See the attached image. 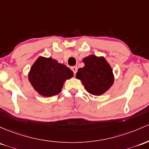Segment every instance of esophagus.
Listing matches in <instances>:
<instances>
[{
  "label": "esophagus",
  "instance_id": "34e87169",
  "mask_svg": "<svg viewBox=\"0 0 149 149\" xmlns=\"http://www.w3.org/2000/svg\"><path fill=\"white\" fill-rule=\"evenodd\" d=\"M71 68L72 71H73V73H74V75L76 74V72H77V70H78V68H77V67H76V66H72Z\"/></svg>",
  "mask_w": 149,
  "mask_h": 149
}]
</instances>
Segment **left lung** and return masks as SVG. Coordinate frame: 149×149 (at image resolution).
<instances>
[{
	"mask_svg": "<svg viewBox=\"0 0 149 149\" xmlns=\"http://www.w3.org/2000/svg\"><path fill=\"white\" fill-rule=\"evenodd\" d=\"M85 66L78 68L76 77L81 80L86 91L94 95H101L114 83L112 69L103 56L89 55L83 59Z\"/></svg>",
	"mask_w": 149,
	"mask_h": 149,
	"instance_id": "1",
	"label": "left lung"
}]
</instances>
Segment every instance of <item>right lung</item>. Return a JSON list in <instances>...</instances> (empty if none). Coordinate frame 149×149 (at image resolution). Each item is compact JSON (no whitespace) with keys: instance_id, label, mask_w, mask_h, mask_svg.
<instances>
[{"instance_id":"add662e5","label":"right lung","mask_w":149,"mask_h":149,"mask_svg":"<svg viewBox=\"0 0 149 149\" xmlns=\"http://www.w3.org/2000/svg\"><path fill=\"white\" fill-rule=\"evenodd\" d=\"M73 76L71 69L52 58L40 56L29 72V81L44 97H52L61 91L64 82Z\"/></svg>"}]
</instances>
